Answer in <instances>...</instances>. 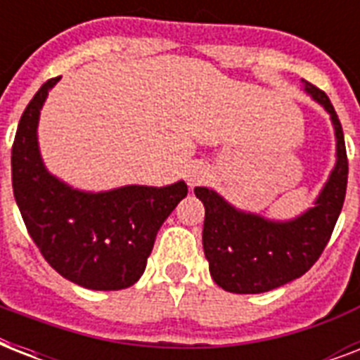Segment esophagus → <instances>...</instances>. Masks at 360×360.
<instances>
[{"label": "esophagus", "instance_id": "1", "mask_svg": "<svg viewBox=\"0 0 360 360\" xmlns=\"http://www.w3.org/2000/svg\"><path fill=\"white\" fill-rule=\"evenodd\" d=\"M209 175V168L205 166L203 162H191L186 166V172H185V177H186V183L188 186H196L200 185L202 181H205V177Z\"/></svg>", "mask_w": 360, "mask_h": 360}]
</instances>
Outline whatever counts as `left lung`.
Here are the masks:
<instances>
[{"mask_svg": "<svg viewBox=\"0 0 360 360\" xmlns=\"http://www.w3.org/2000/svg\"><path fill=\"white\" fill-rule=\"evenodd\" d=\"M304 91L330 115L336 138V164L314 207L291 220H271L243 211L219 192L196 186L205 207L203 252L217 284L231 293H263L299 278L318 262L340 217L347 186L344 132L329 97L302 80Z\"/></svg>", "mask_w": 360, "mask_h": 360, "instance_id": "8db88e82", "label": "left lung"}]
</instances>
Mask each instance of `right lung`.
<instances>
[{
  "label": "right lung",
  "mask_w": 360,
  "mask_h": 360,
  "mask_svg": "<svg viewBox=\"0 0 360 360\" xmlns=\"http://www.w3.org/2000/svg\"><path fill=\"white\" fill-rule=\"evenodd\" d=\"M58 82L42 84L20 117L11 157L14 200L31 239L63 278L87 290H124L140 280L160 226L188 188L177 181L86 192L50 174L37 127Z\"/></svg>",
  "instance_id": "add662e5"
}]
</instances>
